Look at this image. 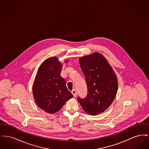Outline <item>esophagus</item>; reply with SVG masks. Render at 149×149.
<instances>
[{"instance_id": "obj_1", "label": "esophagus", "mask_w": 149, "mask_h": 149, "mask_svg": "<svg viewBox=\"0 0 149 149\" xmlns=\"http://www.w3.org/2000/svg\"><path fill=\"white\" fill-rule=\"evenodd\" d=\"M71 93L72 94V95H73V96L74 97H76L77 96V92H76V91L75 90V89H73L72 91H71Z\"/></svg>"}]
</instances>
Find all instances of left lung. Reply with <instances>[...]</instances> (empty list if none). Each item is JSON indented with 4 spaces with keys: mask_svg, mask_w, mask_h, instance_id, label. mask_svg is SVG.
Listing matches in <instances>:
<instances>
[{
    "mask_svg": "<svg viewBox=\"0 0 149 149\" xmlns=\"http://www.w3.org/2000/svg\"><path fill=\"white\" fill-rule=\"evenodd\" d=\"M79 63L85 76L88 93L85 98L78 97V101L88 114L102 113L112 104L117 92L115 73L99 53L81 57Z\"/></svg>",
    "mask_w": 149,
    "mask_h": 149,
    "instance_id": "1",
    "label": "left lung"
}]
</instances>
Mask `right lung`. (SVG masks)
<instances>
[{
    "instance_id": "obj_1",
    "label": "right lung",
    "mask_w": 149,
    "mask_h": 149,
    "mask_svg": "<svg viewBox=\"0 0 149 149\" xmlns=\"http://www.w3.org/2000/svg\"><path fill=\"white\" fill-rule=\"evenodd\" d=\"M62 65L56 57L46 59L40 66L33 85V94L38 107L54 113L73 97L60 73Z\"/></svg>"
}]
</instances>
